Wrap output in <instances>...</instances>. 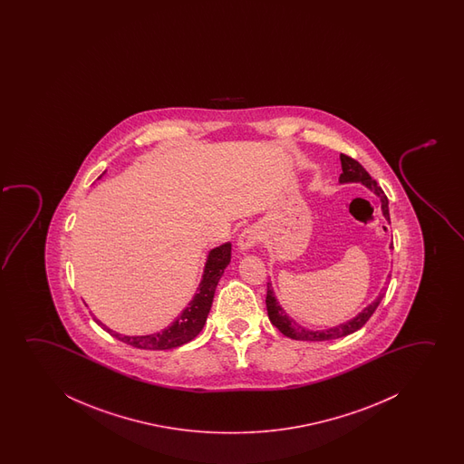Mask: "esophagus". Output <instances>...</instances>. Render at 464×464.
Instances as JSON below:
<instances>
[{
	"label": "esophagus",
	"mask_w": 464,
	"mask_h": 464,
	"mask_svg": "<svg viewBox=\"0 0 464 464\" xmlns=\"http://www.w3.org/2000/svg\"><path fill=\"white\" fill-rule=\"evenodd\" d=\"M258 241H260V229L256 227H248V228L242 229L241 235L237 237V252L246 254Z\"/></svg>",
	"instance_id": "esophagus-1"
}]
</instances>
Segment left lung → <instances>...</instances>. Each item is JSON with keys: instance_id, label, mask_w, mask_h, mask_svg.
Masks as SVG:
<instances>
[{"instance_id": "8db88e82", "label": "left lung", "mask_w": 464, "mask_h": 464, "mask_svg": "<svg viewBox=\"0 0 464 464\" xmlns=\"http://www.w3.org/2000/svg\"><path fill=\"white\" fill-rule=\"evenodd\" d=\"M341 166H343V174L339 176V184H362L372 191L375 197L381 199L382 214L385 217V220L390 223V210H388V198L377 185L374 179L369 176L368 171L362 168L356 160L350 159L347 155L341 153ZM390 248H393V242L390 244ZM390 277V276H388ZM385 295V286L382 288L379 296L366 305L356 317L350 318L343 324L324 328V330H309L303 324H296L295 318L290 317L286 314L285 309L280 305L279 299L274 293L273 284L267 282L266 295V309L267 317L271 320V324L284 334V336L295 339V341H331V339H339V337L349 336L352 333L360 330L362 324L368 322L371 315L374 314L377 305L381 304L382 299Z\"/></svg>"}]
</instances>
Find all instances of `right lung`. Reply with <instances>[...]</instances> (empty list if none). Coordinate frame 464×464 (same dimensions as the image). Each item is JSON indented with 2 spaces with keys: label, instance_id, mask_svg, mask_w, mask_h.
Listing matches in <instances>:
<instances>
[{
  "label": "right lung",
  "instance_id": "obj_1",
  "mask_svg": "<svg viewBox=\"0 0 464 464\" xmlns=\"http://www.w3.org/2000/svg\"><path fill=\"white\" fill-rule=\"evenodd\" d=\"M229 261H231V242H223L222 246L210 248L195 296L190 299V303L184 311L179 314L178 318L169 326H166L165 330L157 331L153 334H144V336H125L111 330L92 314L93 320L102 326V330L108 331L111 336L117 337L121 343H130L138 349L169 350L180 347L184 343H190L191 339H195L199 334V331L203 330L206 318L209 315L217 284L222 279L225 267L228 266Z\"/></svg>",
  "mask_w": 464,
  "mask_h": 464
}]
</instances>
